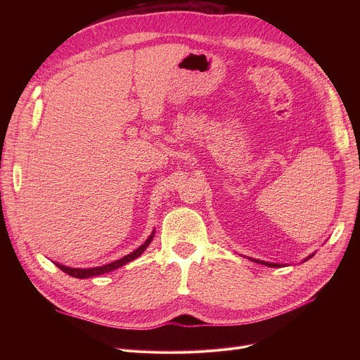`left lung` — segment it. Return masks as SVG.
<instances>
[{"label": "left lung", "mask_w": 360, "mask_h": 360, "mask_svg": "<svg viewBox=\"0 0 360 360\" xmlns=\"http://www.w3.org/2000/svg\"><path fill=\"white\" fill-rule=\"evenodd\" d=\"M312 257V255H311ZM252 259V258H250ZM252 261H257V263H261V264H266V266H270V267H281L279 264H276V263H266V261H258V259H252Z\"/></svg>", "instance_id": "1"}]
</instances>
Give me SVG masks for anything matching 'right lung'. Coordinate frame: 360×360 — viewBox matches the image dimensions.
Masks as SVG:
<instances>
[{"mask_svg":"<svg viewBox=\"0 0 360 360\" xmlns=\"http://www.w3.org/2000/svg\"><path fill=\"white\" fill-rule=\"evenodd\" d=\"M151 240H153V234H151V236L147 238V240H146L143 245H141L138 249H135L132 254H129V255H126V257H123V258H120V259H117V261H112V263L101 266V267H93V269H73V267H68V266H63V264H58V263H56V264H57L58 269H61V270L64 271V274H68V275H70V276H73V278H79V279L91 278V276L103 275V274H110V271H112V270H115V269H118V267H122V266L127 264L129 261H132V259L138 258V257H139L141 254H143L144 250L147 249V246L150 245Z\"/></svg>","mask_w":360,"mask_h":360,"instance_id":"1","label":"right lung"}]
</instances>
